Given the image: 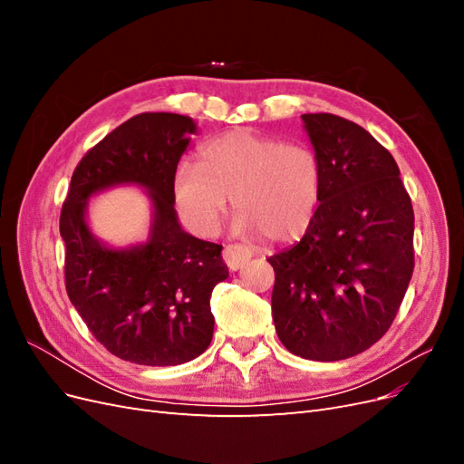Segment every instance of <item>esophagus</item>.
<instances>
[{
    "label": "esophagus",
    "instance_id": "esophagus-1",
    "mask_svg": "<svg viewBox=\"0 0 464 464\" xmlns=\"http://www.w3.org/2000/svg\"><path fill=\"white\" fill-rule=\"evenodd\" d=\"M222 257H224V263L228 265L230 271H237L242 269V266L251 259V251L246 247V246H227L222 251Z\"/></svg>",
    "mask_w": 464,
    "mask_h": 464
}]
</instances>
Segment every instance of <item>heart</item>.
Masks as SVG:
<instances>
[{"label": "heart", "instance_id": "obj_1", "mask_svg": "<svg viewBox=\"0 0 464 464\" xmlns=\"http://www.w3.org/2000/svg\"><path fill=\"white\" fill-rule=\"evenodd\" d=\"M172 191L179 218L195 234H217L232 199L237 230L257 234L266 244H286L312 227L323 166L305 143L230 131L203 145L199 166L179 164Z\"/></svg>", "mask_w": 464, "mask_h": 464}]
</instances>
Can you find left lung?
<instances>
[{
  "label": "left lung",
  "instance_id": "8db88e82",
  "mask_svg": "<svg viewBox=\"0 0 464 464\" xmlns=\"http://www.w3.org/2000/svg\"><path fill=\"white\" fill-rule=\"evenodd\" d=\"M323 166L317 215L269 257L280 343L305 360L353 358L389 331L414 271V210L391 152L334 114H304Z\"/></svg>",
  "mask_w": 464,
  "mask_h": 464
}]
</instances>
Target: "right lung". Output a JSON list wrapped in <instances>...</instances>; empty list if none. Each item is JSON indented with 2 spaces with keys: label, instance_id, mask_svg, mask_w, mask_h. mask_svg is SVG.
Returning <instances> with one entry per match:
<instances>
[{
  "label": "right lung",
  "instance_id": "1",
  "mask_svg": "<svg viewBox=\"0 0 464 464\" xmlns=\"http://www.w3.org/2000/svg\"><path fill=\"white\" fill-rule=\"evenodd\" d=\"M195 123L170 111L133 116L77 164L60 215L65 290L108 353L141 366H178L213 339L210 292L228 276L222 246L181 230L174 174ZM118 183L150 191L151 237L130 250L98 243L84 222L91 194Z\"/></svg>",
  "mask_w": 464,
  "mask_h": 464
}]
</instances>
